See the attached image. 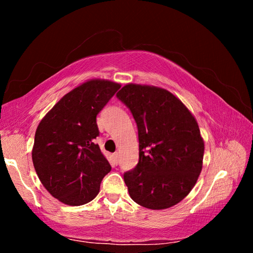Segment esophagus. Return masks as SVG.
Wrapping results in <instances>:
<instances>
[{"mask_svg":"<svg viewBox=\"0 0 253 253\" xmlns=\"http://www.w3.org/2000/svg\"><path fill=\"white\" fill-rule=\"evenodd\" d=\"M119 156H121V155H119L118 152H116V153L114 154V160H115V162L117 163V164H118V162H119Z\"/></svg>","mask_w":253,"mask_h":253,"instance_id":"34e87169","label":"esophagus"}]
</instances>
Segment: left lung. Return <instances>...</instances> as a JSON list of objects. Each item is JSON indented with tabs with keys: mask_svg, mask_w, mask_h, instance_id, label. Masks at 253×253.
<instances>
[{
	"mask_svg": "<svg viewBox=\"0 0 253 253\" xmlns=\"http://www.w3.org/2000/svg\"><path fill=\"white\" fill-rule=\"evenodd\" d=\"M117 97L138 128V164L124 174L130 198L151 210L179 203L203 166L204 140L193 114L172 92L155 85L127 84Z\"/></svg>",
	"mask_w": 253,
	"mask_h": 253,
	"instance_id": "8db88e82",
	"label": "left lung"
}]
</instances>
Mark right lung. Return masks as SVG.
Here are the masks:
<instances>
[{"label":"right lung","instance_id":"add662e5","mask_svg":"<svg viewBox=\"0 0 253 253\" xmlns=\"http://www.w3.org/2000/svg\"><path fill=\"white\" fill-rule=\"evenodd\" d=\"M121 84L105 79L84 81L66 93L37 128L32 161L49 193L71 207L90 202L110 164L95 138L96 117Z\"/></svg>","mask_w":253,"mask_h":253}]
</instances>
